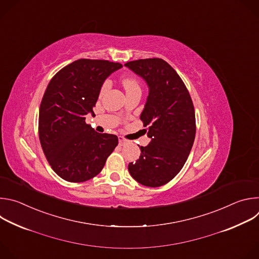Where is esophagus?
Segmentation results:
<instances>
[{
  "mask_svg": "<svg viewBox=\"0 0 259 259\" xmlns=\"http://www.w3.org/2000/svg\"><path fill=\"white\" fill-rule=\"evenodd\" d=\"M126 143H128V140L125 139L123 136H119V144L120 145H125Z\"/></svg>",
  "mask_w": 259,
  "mask_h": 259,
  "instance_id": "esophagus-1",
  "label": "esophagus"
}]
</instances>
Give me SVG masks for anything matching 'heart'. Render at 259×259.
Wrapping results in <instances>:
<instances>
[{
    "mask_svg": "<svg viewBox=\"0 0 259 259\" xmlns=\"http://www.w3.org/2000/svg\"><path fill=\"white\" fill-rule=\"evenodd\" d=\"M122 84L126 90V92H130V91H134V90H140V84L139 82L132 77H126L122 80ZM109 87V82L106 80L103 82V84L100 87V95L104 94L106 92V90Z\"/></svg>",
    "mask_w": 259,
    "mask_h": 259,
    "instance_id": "1",
    "label": "heart"
}]
</instances>
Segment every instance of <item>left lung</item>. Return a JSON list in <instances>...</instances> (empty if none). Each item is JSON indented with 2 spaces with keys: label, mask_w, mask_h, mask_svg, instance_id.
I'll return each instance as SVG.
<instances>
[{
  "label": "left lung",
  "mask_w": 259,
  "mask_h": 259,
  "mask_svg": "<svg viewBox=\"0 0 259 259\" xmlns=\"http://www.w3.org/2000/svg\"><path fill=\"white\" fill-rule=\"evenodd\" d=\"M149 85V96L140 120L152 140L140 146V157L129 163L131 176L142 186L158 188L182 169L196 136L193 100L175 69L161 58L125 63ZM145 129V130H146Z\"/></svg>",
  "instance_id": "8db88e82"
}]
</instances>
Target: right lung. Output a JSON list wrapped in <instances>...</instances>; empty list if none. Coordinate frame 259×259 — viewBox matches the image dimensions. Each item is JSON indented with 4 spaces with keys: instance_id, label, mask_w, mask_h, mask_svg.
Wrapping results in <instances>:
<instances>
[{
    "instance_id": "add662e5",
    "label": "right lung",
    "mask_w": 259,
    "mask_h": 259,
    "mask_svg": "<svg viewBox=\"0 0 259 259\" xmlns=\"http://www.w3.org/2000/svg\"><path fill=\"white\" fill-rule=\"evenodd\" d=\"M123 65L102 59H78L50 80L40 105L39 138L54 172L69 182L96 176L118 145L114 134L86 124L104 80Z\"/></svg>"
}]
</instances>
